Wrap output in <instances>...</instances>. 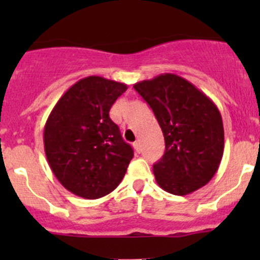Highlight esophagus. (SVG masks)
Returning a JSON list of instances; mask_svg holds the SVG:
<instances>
[{"label": "esophagus", "mask_w": 260, "mask_h": 260, "mask_svg": "<svg viewBox=\"0 0 260 260\" xmlns=\"http://www.w3.org/2000/svg\"><path fill=\"white\" fill-rule=\"evenodd\" d=\"M133 147H135L136 152H138V153H140V152H141V145H140V142H138V141H136V142L133 143Z\"/></svg>", "instance_id": "1"}]
</instances>
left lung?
<instances>
[{"instance_id":"1","label":"left lung","mask_w":260,"mask_h":260,"mask_svg":"<svg viewBox=\"0 0 260 260\" xmlns=\"http://www.w3.org/2000/svg\"><path fill=\"white\" fill-rule=\"evenodd\" d=\"M133 88L151 107L164 133L166 149L153 165L159 187L183 196L205 186L224 153V127L214 102L190 81L169 73Z\"/></svg>"}]
</instances>
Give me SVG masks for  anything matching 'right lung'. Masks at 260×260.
I'll return each mask as SVG.
<instances>
[{
    "instance_id": "1",
    "label": "right lung",
    "mask_w": 260,
    "mask_h": 260,
    "mask_svg": "<svg viewBox=\"0 0 260 260\" xmlns=\"http://www.w3.org/2000/svg\"><path fill=\"white\" fill-rule=\"evenodd\" d=\"M127 85L88 77L70 86L44 128V147L55 177L80 198H103L124 177L133 149L123 141L109 111Z\"/></svg>"
}]
</instances>
